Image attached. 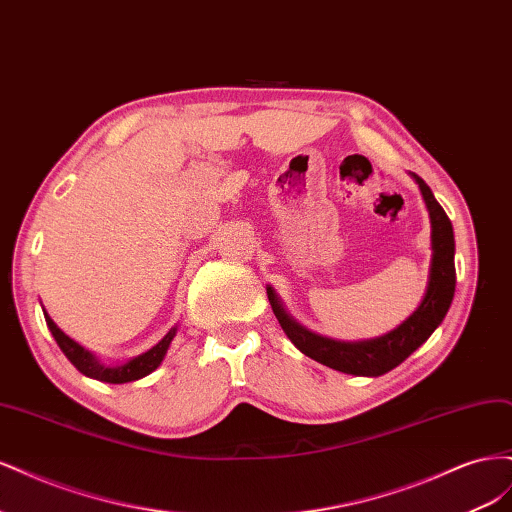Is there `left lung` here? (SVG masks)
<instances>
[{"mask_svg":"<svg viewBox=\"0 0 512 512\" xmlns=\"http://www.w3.org/2000/svg\"><path fill=\"white\" fill-rule=\"evenodd\" d=\"M414 179L418 183V188H421L429 209L433 256L425 299L418 305L416 312L408 320H404V324H399L395 331L386 333L378 339H369V342L354 344L320 337L294 322L284 312V307L277 301V294L271 290V286L267 288L275 318L280 320L284 333L290 337V342L303 354H307L309 359H314L331 369L344 371V374L382 376L399 363H404L418 346L427 342L429 335L436 331L438 324L444 320L448 307L453 303L457 282L453 224L448 220V215L436 200V196L429 190V185L421 177L414 175Z\"/></svg>","mask_w":512,"mask_h":512,"instance_id":"8db88e82","label":"left lung"}]
</instances>
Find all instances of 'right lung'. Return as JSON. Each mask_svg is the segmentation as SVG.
<instances>
[{"instance_id":"right-lung-1","label":"right lung","mask_w":512,"mask_h":512,"mask_svg":"<svg viewBox=\"0 0 512 512\" xmlns=\"http://www.w3.org/2000/svg\"><path fill=\"white\" fill-rule=\"evenodd\" d=\"M46 318V327L51 329L53 337L57 346L61 348V352H64L68 356V361L81 371V374L89 376V378H96V380H102V382H111V384H123V382H134V380H141L145 378L147 374H151L153 369H156L164 354L170 346V342H173V337L177 333V329H170L164 337L162 342H158L156 346H153L151 350H147L145 354H138L136 359L128 361L126 365H119V367H104L94 354L87 352L83 346H79L74 342V339H70L64 331H61L57 324L51 320L49 314H44Z\"/></svg>"}]
</instances>
